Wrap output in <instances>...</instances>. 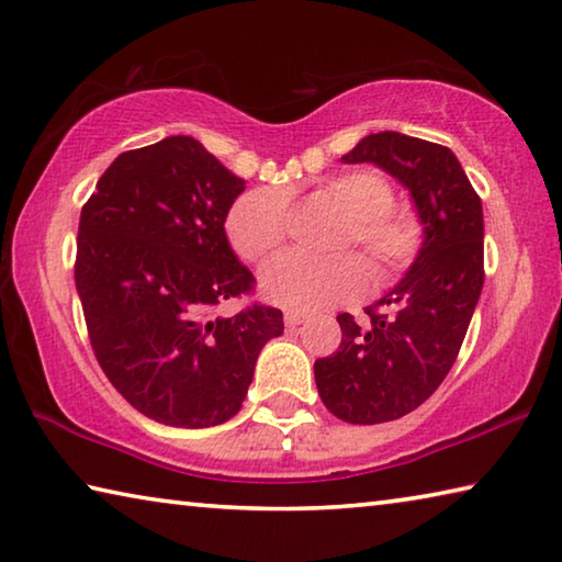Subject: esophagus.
<instances>
[{"mask_svg":"<svg viewBox=\"0 0 562 562\" xmlns=\"http://www.w3.org/2000/svg\"><path fill=\"white\" fill-rule=\"evenodd\" d=\"M304 319H307V315H304V312H297V310L284 312V325H288V327H297V325H302Z\"/></svg>","mask_w":562,"mask_h":562,"instance_id":"obj_1","label":"esophagus"}]
</instances>
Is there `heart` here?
<instances>
[{"mask_svg": "<svg viewBox=\"0 0 562 562\" xmlns=\"http://www.w3.org/2000/svg\"><path fill=\"white\" fill-rule=\"evenodd\" d=\"M327 195L347 215L335 250H355L368 262L374 284H389L412 268L426 240L422 215L394 205V190L376 170H347L327 183ZM290 198L282 188L247 190L231 205L225 233L233 250L258 262L278 250L288 233ZM262 294L290 310H322L357 297L367 288V269L355 252L310 258L282 252L260 270Z\"/></svg>", "mask_w": 562, "mask_h": 562, "instance_id": "1", "label": "heart"}]
</instances>
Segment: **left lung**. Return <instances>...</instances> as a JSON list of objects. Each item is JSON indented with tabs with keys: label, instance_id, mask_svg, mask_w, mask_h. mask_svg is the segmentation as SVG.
<instances>
[{
	"label": "left lung",
	"instance_id": "obj_1",
	"mask_svg": "<svg viewBox=\"0 0 562 562\" xmlns=\"http://www.w3.org/2000/svg\"><path fill=\"white\" fill-rule=\"evenodd\" d=\"M376 164L412 190L426 240L414 268L367 307L339 315L337 351L315 361L322 402L347 424H384L422 406L451 372L483 288V207L449 148L396 131L341 156Z\"/></svg>",
	"mask_w": 562,
	"mask_h": 562
}]
</instances>
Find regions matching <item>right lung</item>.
Returning <instances> with one entry per match:
<instances>
[{"instance_id": "add662e5", "label": "right lung", "mask_w": 562, "mask_h": 562, "mask_svg": "<svg viewBox=\"0 0 562 562\" xmlns=\"http://www.w3.org/2000/svg\"><path fill=\"white\" fill-rule=\"evenodd\" d=\"M245 180L190 136L121 154L81 207L74 278L113 389L158 424L205 429L240 412L282 312L225 300L255 292L225 217Z\"/></svg>"}]
</instances>
